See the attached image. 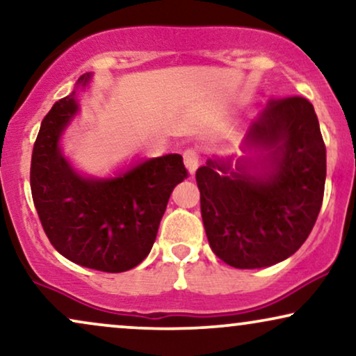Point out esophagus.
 <instances>
[{
	"label": "esophagus",
	"instance_id": "34e87169",
	"mask_svg": "<svg viewBox=\"0 0 356 356\" xmlns=\"http://www.w3.org/2000/svg\"><path fill=\"white\" fill-rule=\"evenodd\" d=\"M183 159L189 175H195L197 167H200V154L195 149H186L183 152Z\"/></svg>",
	"mask_w": 356,
	"mask_h": 356
}]
</instances>
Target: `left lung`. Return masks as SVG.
Here are the masks:
<instances>
[{
	"label": "left lung",
	"instance_id": "left-lung-1",
	"mask_svg": "<svg viewBox=\"0 0 356 356\" xmlns=\"http://www.w3.org/2000/svg\"><path fill=\"white\" fill-rule=\"evenodd\" d=\"M245 156L197 168L201 216L212 252L240 270L286 260L306 242L325 186V144L314 106L270 99L248 129Z\"/></svg>",
	"mask_w": 356,
	"mask_h": 356
}]
</instances>
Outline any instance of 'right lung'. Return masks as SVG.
<instances>
[{
  "mask_svg": "<svg viewBox=\"0 0 356 356\" xmlns=\"http://www.w3.org/2000/svg\"><path fill=\"white\" fill-rule=\"evenodd\" d=\"M76 88L52 106L40 124L31 160V191L44 232L60 255L86 268L121 273L154 245L170 195L188 177L183 156L137 161L111 178L83 177L65 159L60 138L80 104Z\"/></svg>",
  "mask_w": 356,
  "mask_h": 356,
  "instance_id": "1",
  "label": "right lung"
}]
</instances>
